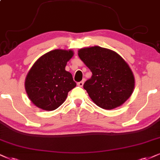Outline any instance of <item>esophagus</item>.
Returning <instances> with one entry per match:
<instances>
[{
  "label": "esophagus",
  "mask_w": 160,
  "mask_h": 160,
  "mask_svg": "<svg viewBox=\"0 0 160 160\" xmlns=\"http://www.w3.org/2000/svg\"><path fill=\"white\" fill-rule=\"evenodd\" d=\"M83 84H84V81L79 82L78 83V86H80V87H82V86H83Z\"/></svg>",
  "instance_id": "obj_1"
}]
</instances>
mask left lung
<instances>
[{"label": "left lung", "mask_w": 160, "mask_h": 160, "mask_svg": "<svg viewBox=\"0 0 160 160\" xmlns=\"http://www.w3.org/2000/svg\"><path fill=\"white\" fill-rule=\"evenodd\" d=\"M78 56L92 72L83 88L97 106L112 110L122 106L131 96L134 76L120 54L95 46L80 48Z\"/></svg>", "instance_id": "1"}]
</instances>
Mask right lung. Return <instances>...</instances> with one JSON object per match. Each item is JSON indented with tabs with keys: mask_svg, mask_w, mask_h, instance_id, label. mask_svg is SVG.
<instances>
[{
	"mask_svg": "<svg viewBox=\"0 0 160 160\" xmlns=\"http://www.w3.org/2000/svg\"><path fill=\"white\" fill-rule=\"evenodd\" d=\"M73 55L72 49H54L36 60L25 80L26 94L35 106L54 111L63 103L76 86L72 74L65 69Z\"/></svg>",
	"mask_w": 160,
	"mask_h": 160,
	"instance_id": "right-lung-1",
	"label": "right lung"
}]
</instances>
